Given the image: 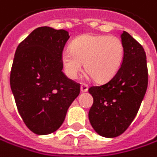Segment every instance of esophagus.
Returning a JSON list of instances; mask_svg holds the SVG:
<instances>
[{
	"label": "esophagus",
	"instance_id": "obj_1",
	"mask_svg": "<svg viewBox=\"0 0 157 157\" xmlns=\"http://www.w3.org/2000/svg\"><path fill=\"white\" fill-rule=\"evenodd\" d=\"M87 89H88V86L86 84H81V91L82 92L87 91Z\"/></svg>",
	"mask_w": 157,
	"mask_h": 157
}]
</instances>
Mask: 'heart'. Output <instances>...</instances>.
<instances>
[{"label": "heart", "instance_id": "heart-1", "mask_svg": "<svg viewBox=\"0 0 157 157\" xmlns=\"http://www.w3.org/2000/svg\"><path fill=\"white\" fill-rule=\"evenodd\" d=\"M124 47L116 36L86 35L75 39L71 49L62 53V65L71 79L78 76L85 62L86 70L96 80L105 81L119 71L123 59Z\"/></svg>", "mask_w": 157, "mask_h": 157}]
</instances>
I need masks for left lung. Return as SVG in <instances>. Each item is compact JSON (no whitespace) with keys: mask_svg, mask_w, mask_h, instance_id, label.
Segmentation results:
<instances>
[{"mask_svg":"<svg viewBox=\"0 0 157 157\" xmlns=\"http://www.w3.org/2000/svg\"><path fill=\"white\" fill-rule=\"evenodd\" d=\"M121 37L124 52L119 71L106 83L88 88L93 97V105L88 112L89 121L99 135L105 137L121 136L129 127L148 86L143 47L125 31Z\"/></svg>","mask_w":157,"mask_h":157,"instance_id":"obj_1","label":"left lung"}]
</instances>
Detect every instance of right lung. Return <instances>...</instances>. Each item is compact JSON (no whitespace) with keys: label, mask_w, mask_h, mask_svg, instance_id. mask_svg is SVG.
I'll return each mask as SVG.
<instances>
[{"label":"right lung","mask_w":157,"mask_h":157,"mask_svg":"<svg viewBox=\"0 0 157 157\" xmlns=\"http://www.w3.org/2000/svg\"><path fill=\"white\" fill-rule=\"evenodd\" d=\"M69 38L66 30L38 27L16 50L10 86L22 121L36 135L56 131L80 93V84L62 71Z\"/></svg>","instance_id":"1"}]
</instances>
